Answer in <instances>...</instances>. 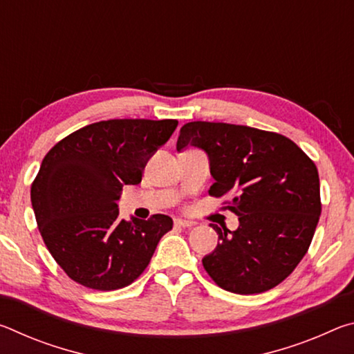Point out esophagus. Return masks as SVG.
Returning <instances> with one entry per match:
<instances>
[{
    "instance_id": "obj_1",
    "label": "esophagus",
    "mask_w": 354,
    "mask_h": 354,
    "mask_svg": "<svg viewBox=\"0 0 354 354\" xmlns=\"http://www.w3.org/2000/svg\"><path fill=\"white\" fill-rule=\"evenodd\" d=\"M175 225L176 226H181V227H190V226H194L195 223H194V221L185 220V218H176L175 220Z\"/></svg>"
}]
</instances>
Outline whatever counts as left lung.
Masks as SVG:
<instances>
[{
    "label": "left lung",
    "instance_id": "1",
    "mask_svg": "<svg viewBox=\"0 0 354 354\" xmlns=\"http://www.w3.org/2000/svg\"><path fill=\"white\" fill-rule=\"evenodd\" d=\"M207 154L212 196L231 194L239 227L212 225L220 242L203 266L221 289L250 295L289 277L306 254L322 212L315 164L287 137L242 124L190 122L176 149Z\"/></svg>",
    "mask_w": 354,
    "mask_h": 354
}]
</instances>
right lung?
<instances>
[{
    "instance_id": "1",
    "label": "right lung",
    "mask_w": 354,
    "mask_h": 354,
    "mask_svg": "<svg viewBox=\"0 0 354 354\" xmlns=\"http://www.w3.org/2000/svg\"><path fill=\"white\" fill-rule=\"evenodd\" d=\"M176 120L123 118L92 123L53 147L31 187L48 251L68 277L88 289L115 290L145 270L169 215L118 217L123 185L142 181L148 159L170 139Z\"/></svg>"
}]
</instances>
